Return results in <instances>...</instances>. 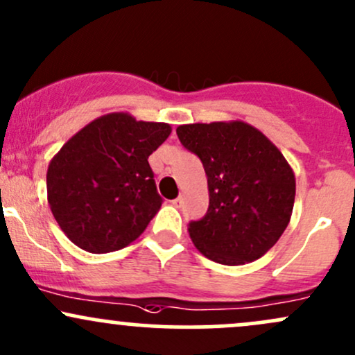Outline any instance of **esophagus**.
<instances>
[{
	"mask_svg": "<svg viewBox=\"0 0 355 355\" xmlns=\"http://www.w3.org/2000/svg\"><path fill=\"white\" fill-rule=\"evenodd\" d=\"M181 205H182V198H181V196L176 198V200H173V207L181 208Z\"/></svg>",
	"mask_w": 355,
	"mask_h": 355,
	"instance_id": "esophagus-1",
	"label": "esophagus"
}]
</instances>
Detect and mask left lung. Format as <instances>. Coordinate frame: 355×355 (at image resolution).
<instances>
[{
    "label": "left lung",
    "mask_w": 355,
    "mask_h": 355,
    "mask_svg": "<svg viewBox=\"0 0 355 355\" xmlns=\"http://www.w3.org/2000/svg\"><path fill=\"white\" fill-rule=\"evenodd\" d=\"M176 133L208 178L207 215L188 225L196 249L225 266L262 257L283 235L295 205L296 179L284 155L240 120L181 125Z\"/></svg>",
    "instance_id": "1"
}]
</instances>
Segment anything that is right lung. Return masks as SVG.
Returning <instances> with one entry per match:
<instances>
[{
    "instance_id": "right-lung-1",
    "label": "right lung",
    "mask_w": 355,
    "mask_h": 355,
    "mask_svg": "<svg viewBox=\"0 0 355 355\" xmlns=\"http://www.w3.org/2000/svg\"><path fill=\"white\" fill-rule=\"evenodd\" d=\"M171 130L169 123L108 113L64 144L49 164L47 200L72 243L106 254L142 235L162 205L148 155Z\"/></svg>"
}]
</instances>
